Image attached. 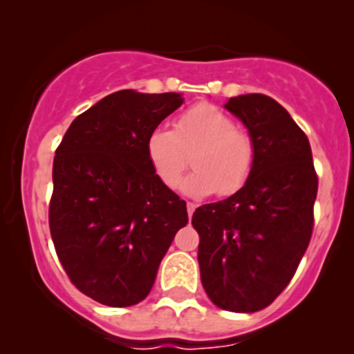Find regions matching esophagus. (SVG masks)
<instances>
[{"label": "esophagus", "mask_w": 354, "mask_h": 354, "mask_svg": "<svg viewBox=\"0 0 354 354\" xmlns=\"http://www.w3.org/2000/svg\"><path fill=\"white\" fill-rule=\"evenodd\" d=\"M195 209H197V203H194V202L187 203V212H188V216H190V217H192V214L195 212Z\"/></svg>", "instance_id": "1"}]
</instances>
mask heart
Listing matches in <instances>:
<instances>
[{
	"instance_id": "obj_1",
	"label": "heart",
	"mask_w": 354,
	"mask_h": 354,
	"mask_svg": "<svg viewBox=\"0 0 354 354\" xmlns=\"http://www.w3.org/2000/svg\"><path fill=\"white\" fill-rule=\"evenodd\" d=\"M147 156L169 188L180 183L194 156L197 171L181 183V190L190 197L214 192L231 197L252 176L257 147L252 135L236 128L233 118L212 104H197L178 118L174 131L156 128L149 135Z\"/></svg>"
}]
</instances>
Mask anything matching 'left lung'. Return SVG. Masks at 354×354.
Segmentation results:
<instances>
[{"mask_svg": "<svg viewBox=\"0 0 354 354\" xmlns=\"http://www.w3.org/2000/svg\"><path fill=\"white\" fill-rule=\"evenodd\" d=\"M224 108L252 135L255 167L240 192L198 207L192 224L210 301L252 313L283 292L308 248L319 178L308 138L279 102L245 94Z\"/></svg>", "mask_w": 354, "mask_h": 354, "instance_id": "1", "label": "left lung"}]
</instances>
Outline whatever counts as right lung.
I'll use <instances>...</instances> for the list:
<instances>
[{"mask_svg": "<svg viewBox=\"0 0 354 354\" xmlns=\"http://www.w3.org/2000/svg\"><path fill=\"white\" fill-rule=\"evenodd\" d=\"M181 104L176 92L118 91L75 118L56 149L53 243L71 283L102 305L140 303L188 223L147 156L149 135Z\"/></svg>", "mask_w": 354, "mask_h": 354, "instance_id": "add662e5", "label": "right lung"}]
</instances>
